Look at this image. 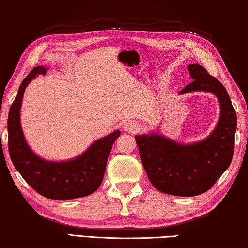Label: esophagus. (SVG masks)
I'll return each instance as SVG.
<instances>
[{
    "mask_svg": "<svg viewBox=\"0 0 248 248\" xmlns=\"http://www.w3.org/2000/svg\"><path fill=\"white\" fill-rule=\"evenodd\" d=\"M124 130L130 132V134H135L139 130V124L135 121H127V123L124 124Z\"/></svg>",
    "mask_w": 248,
    "mask_h": 248,
    "instance_id": "1",
    "label": "esophagus"
}]
</instances>
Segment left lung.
<instances>
[{
    "label": "left lung",
    "instance_id": "left-lung-1",
    "mask_svg": "<svg viewBox=\"0 0 248 248\" xmlns=\"http://www.w3.org/2000/svg\"><path fill=\"white\" fill-rule=\"evenodd\" d=\"M187 69L193 81L179 94L203 91L218 97L220 117L211 134L192 144L155 131L135 136L149 182L160 192L177 197L202 194L217 182L232 163L237 128L236 111L224 85L203 66L191 64Z\"/></svg>",
    "mask_w": 248,
    "mask_h": 248
}]
</instances>
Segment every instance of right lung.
Wrapping results in <instances>:
<instances>
[{"instance_id":"1","label":"right lung","mask_w":248,"mask_h":248,"mask_svg":"<svg viewBox=\"0 0 248 248\" xmlns=\"http://www.w3.org/2000/svg\"><path fill=\"white\" fill-rule=\"evenodd\" d=\"M47 68L37 66L21 83L18 95L9 111V154L24 181L38 193L53 200H71L95 192L102 183L108 158L120 130L93 141L81 155L67 160H47L38 156L24 138L20 111L24 90Z\"/></svg>"}]
</instances>
